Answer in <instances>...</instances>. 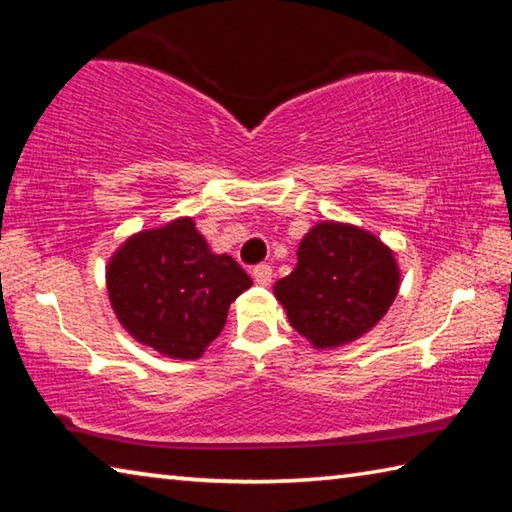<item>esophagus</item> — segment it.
<instances>
[{"label": "esophagus", "instance_id": "34e87169", "mask_svg": "<svg viewBox=\"0 0 512 512\" xmlns=\"http://www.w3.org/2000/svg\"><path fill=\"white\" fill-rule=\"evenodd\" d=\"M253 280L259 284V287H268L273 282V268L268 264H259L253 268Z\"/></svg>", "mask_w": 512, "mask_h": 512}]
</instances>
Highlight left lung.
<instances>
[{
    "instance_id": "8db88e82",
    "label": "left lung",
    "mask_w": 512,
    "mask_h": 512,
    "mask_svg": "<svg viewBox=\"0 0 512 512\" xmlns=\"http://www.w3.org/2000/svg\"><path fill=\"white\" fill-rule=\"evenodd\" d=\"M289 323L318 350L357 341L400 291L393 250L350 223H316L298 246L293 273L275 282Z\"/></svg>"
}]
</instances>
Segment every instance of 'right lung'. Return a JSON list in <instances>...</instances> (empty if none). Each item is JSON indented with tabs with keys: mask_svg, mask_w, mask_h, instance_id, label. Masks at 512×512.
<instances>
[{
	"mask_svg": "<svg viewBox=\"0 0 512 512\" xmlns=\"http://www.w3.org/2000/svg\"><path fill=\"white\" fill-rule=\"evenodd\" d=\"M106 284L135 341L164 357L198 359L253 280L230 255H214L185 216L128 237L110 257Z\"/></svg>",
	"mask_w": 512,
	"mask_h": 512,
	"instance_id": "1",
	"label": "right lung"
}]
</instances>
